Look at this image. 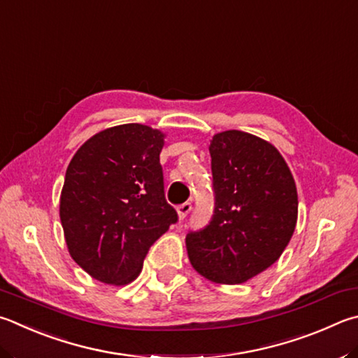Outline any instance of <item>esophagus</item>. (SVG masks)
Returning <instances> with one entry per match:
<instances>
[{
	"label": "esophagus",
	"instance_id": "1",
	"mask_svg": "<svg viewBox=\"0 0 358 358\" xmlns=\"http://www.w3.org/2000/svg\"><path fill=\"white\" fill-rule=\"evenodd\" d=\"M191 210H192V203H191V201H185V203H181V205L177 208L180 219H185V217L187 216V214L191 213Z\"/></svg>",
	"mask_w": 358,
	"mask_h": 358
}]
</instances>
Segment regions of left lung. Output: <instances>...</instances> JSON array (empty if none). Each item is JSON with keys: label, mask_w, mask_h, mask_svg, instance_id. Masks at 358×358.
<instances>
[{"label": "left lung", "mask_w": 358, "mask_h": 358, "mask_svg": "<svg viewBox=\"0 0 358 358\" xmlns=\"http://www.w3.org/2000/svg\"><path fill=\"white\" fill-rule=\"evenodd\" d=\"M214 211L186 235L191 264L216 283L247 282L280 258L297 222V191L277 148L230 129L210 144Z\"/></svg>", "instance_id": "obj_1"}]
</instances>
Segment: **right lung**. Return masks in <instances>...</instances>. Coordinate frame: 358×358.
Instances as JSON below:
<instances>
[{"mask_svg": "<svg viewBox=\"0 0 358 358\" xmlns=\"http://www.w3.org/2000/svg\"><path fill=\"white\" fill-rule=\"evenodd\" d=\"M164 134L141 123L108 128L71 158L59 216L71 258L96 280L127 285L178 220L164 196Z\"/></svg>", "mask_w": 358, "mask_h": 358, "instance_id": "right-lung-1", "label": "right lung"}]
</instances>
